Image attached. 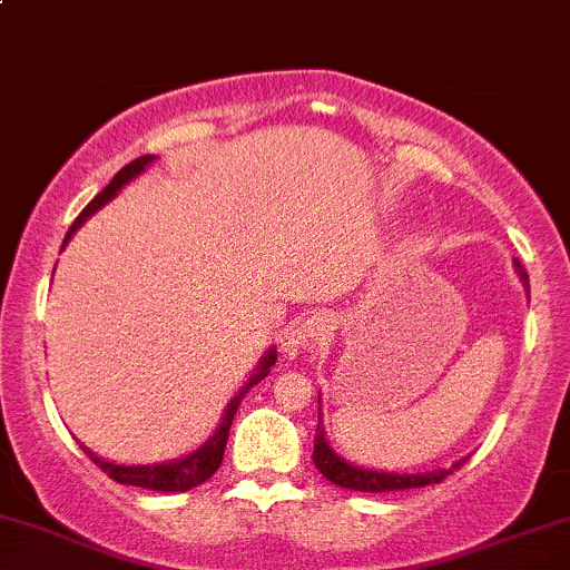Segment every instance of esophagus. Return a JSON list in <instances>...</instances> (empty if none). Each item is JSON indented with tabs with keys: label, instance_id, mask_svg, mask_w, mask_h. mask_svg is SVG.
Listing matches in <instances>:
<instances>
[{
	"label": "esophagus",
	"instance_id": "1",
	"mask_svg": "<svg viewBox=\"0 0 570 570\" xmlns=\"http://www.w3.org/2000/svg\"><path fill=\"white\" fill-rule=\"evenodd\" d=\"M330 330H333V320H330L327 314H314V317L298 322V325H293L285 333V341H283L285 354L296 356L301 348L325 341V335L330 333Z\"/></svg>",
	"mask_w": 570,
	"mask_h": 570
}]
</instances>
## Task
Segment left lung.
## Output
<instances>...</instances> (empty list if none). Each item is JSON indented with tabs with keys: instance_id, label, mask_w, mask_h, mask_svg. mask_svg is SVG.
<instances>
[{
	"instance_id": "left-lung-1",
	"label": "left lung",
	"mask_w": 570,
	"mask_h": 570,
	"mask_svg": "<svg viewBox=\"0 0 570 570\" xmlns=\"http://www.w3.org/2000/svg\"><path fill=\"white\" fill-rule=\"evenodd\" d=\"M515 264L518 274H521V283L525 291H529V274H525L523 264ZM314 465L327 481L338 483L343 489L351 491H372V494H381V491H402V489H417V487H431V483H441L452 470H456L465 460L454 462L452 468L444 470H431V473H383V470H367L356 468L351 462L343 460V456L335 454V449L327 444L325 431H322V420L317 423V435H314Z\"/></svg>"
}]
</instances>
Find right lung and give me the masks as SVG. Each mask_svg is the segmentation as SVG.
I'll return each instance as SVG.
<instances>
[{"label":"right lung","instance_id":"right-lung-1","mask_svg":"<svg viewBox=\"0 0 570 570\" xmlns=\"http://www.w3.org/2000/svg\"><path fill=\"white\" fill-rule=\"evenodd\" d=\"M153 160H156L153 156H142V158L131 160V164H126L121 171L116 174L114 181H110V185L105 187L102 193L97 195V198L91 200L89 206L83 208L79 216H76L73 227L68 229L66 240H62V248H66V243L70 240V235H73V232L79 229L81 224L87 222L97 208H102L105 203L114 200L116 195H118V189H121L126 181H131L135 177H139V174H142L145 168L153 164ZM274 362H277V351L269 348L262 356V362H258L256 375H253L250 381L245 383L243 389L235 393V399H232V402L227 404V410H224V417H222L219 428H216V433L210 435V439L200 449H195L193 454L181 456V460L160 462V465H116V462H108V460H100V456H95L87 446H81V449L89 454V460L95 462V465L100 468L105 475H110V479H114L116 483H126V487H139V489H153V491H187V489H193V487H200V483L208 481L210 475H214L216 470H219V465H222L224 446H227L232 420H235V412H237V406H240L243 396H245V393H248L250 385L262 383L264 377L269 375V367H272Z\"/></svg>","mask_w":570,"mask_h":570}]
</instances>
